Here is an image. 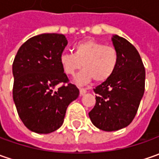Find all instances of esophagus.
Masks as SVG:
<instances>
[{"label":"esophagus","mask_w":159,"mask_h":159,"mask_svg":"<svg viewBox=\"0 0 159 159\" xmlns=\"http://www.w3.org/2000/svg\"><path fill=\"white\" fill-rule=\"evenodd\" d=\"M86 92H87L86 89H84V88H80V96H83V95H84Z\"/></svg>","instance_id":"34e87169"}]
</instances>
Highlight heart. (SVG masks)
<instances>
[{
	"instance_id": "obj_1",
	"label": "heart",
	"mask_w": 159,
	"mask_h": 159,
	"mask_svg": "<svg viewBox=\"0 0 159 159\" xmlns=\"http://www.w3.org/2000/svg\"><path fill=\"white\" fill-rule=\"evenodd\" d=\"M117 50L93 39H86L75 46V52H63L60 62L63 72L74 75L82 67L84 69L75 77L77 84H86L94 79L97 83L107 81L117 68Z\"/></svg>"
}]
</instances>
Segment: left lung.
Here are the masks:
<instances>
[{
  "mask_svg": "<svg viewBox=\"0 0 159 159\" xmlns=\"http://www.w3.org/2000/svg\"><path fill=\"white\" fill-rule=\"evenodd\" d=\"M117 68L110 78L97 86L96 104L89 112L98 129L116 131L132 122L144 93L145 69L139 52L124 38L113 35Z\"/></svg>",
  "mask_w": 159,
  "mask_h": 159,
  "instance_id": "8db88e82",
  "label": "left lung"
}]
</instances>
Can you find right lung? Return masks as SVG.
<instances>
[{
    "instance_id": "add662e5",
    "label": "right lung",
    "mask_w": 159,
    "mask_h": 159,
    "mask_svg": "<svg viewBox=\"0 0 159 159\" xmlns=\"http://www.w3.org/2000/svg\"><path fill=\"white\" fill-rule=\"evenodd\" d=\"M67 44L63 34L44 33L25 42L15 57L13 99L21 120L32 132L49 134L61 128L69 105L79 96L60 62Z\"/></svg>"
}]
</instances>
